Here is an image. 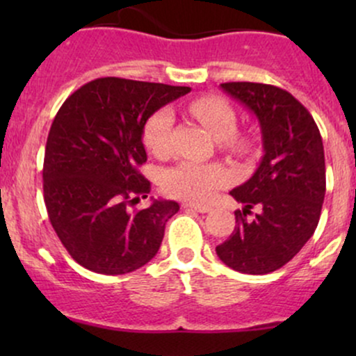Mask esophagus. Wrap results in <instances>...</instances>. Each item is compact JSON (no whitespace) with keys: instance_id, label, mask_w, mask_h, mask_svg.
I'll return each mask as SVG.
<instances>
[{"instance_id":"34e87169","label":"esophagus","mask_w":356,"mask_h":356,"mask_svg":"<svg viewBox=\"0 0 356 356\" xmlns=\"http://www.w3.org/2000/svg\"><path fill=\"white\" fill-rule=\"evenodd\" d=\"M184 209H191V211H197V212H209L211 207L209 206H202V204H191V202H186L182 204Z\"/></svg>"}]
</instances>
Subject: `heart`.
I'll return each mask as SVG.
<instances>
[{
	"label": "heart",
	"instance_id": "heart-1",
	"mask_svg": "<svg viewBox=\"0 0 356 356\" xmlns=\"http://www.w3.org/2000/svg\"><path fill=\"white\" fill-rule=\"evenodd\" d=\"M189 112L220 147L236 155H248L252 150V138L238 130V117L234 108L219 97H201L191 102ZM174 115L170 108H159L147 118L142 138L150 154L165 157L170 152ZM232 181V174L220 164H194L182 162L164 174L162 186L169 195L191 202H206L216 191L222 189Z\"/></svg>",
	"mask_w": 356,
	"mask_h": 356
}]
</instances>
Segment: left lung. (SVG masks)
<instances>
[{"instance_id": "obj_1", "label": "left lung", "mask_w": 356, "mask_h": 356, "mask_svg": "<svg viewBox=\"0 0 356 356\" xmlns=\"http://www.w3.org/2000/svg\"><path fill=\"white\" fill-rule=\"evenodd\" d=\"M220 88L257 117L264 155L252 177L229 192L244 209L234 212V231L216 252L234 271L268 275L316 229L326 192L323 140L312 113L286 90L252 81Z\"/></svg>"}]
</instances>
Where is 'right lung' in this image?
I'll return each instance as SVG.
<instances>
[{"instance_id": "right-lung-1", "label": "right lung", "mask_w": 356, "mask_h": 356, "mask_svg": "<svg viewBox=\"0 0 356 356\" xmlns=\"http://www.w3.org/2000/svg\"><path fill=\"white\" fill-rule=\"evenodd\" d=\"M172 87L104 76L63 102L50 127L43 162L48 218L76 263L100 275L136 271L157 254L174 201L136 209L150 192L142 132L147 118L189 93Z\"/></svg>"}]
</instances>
